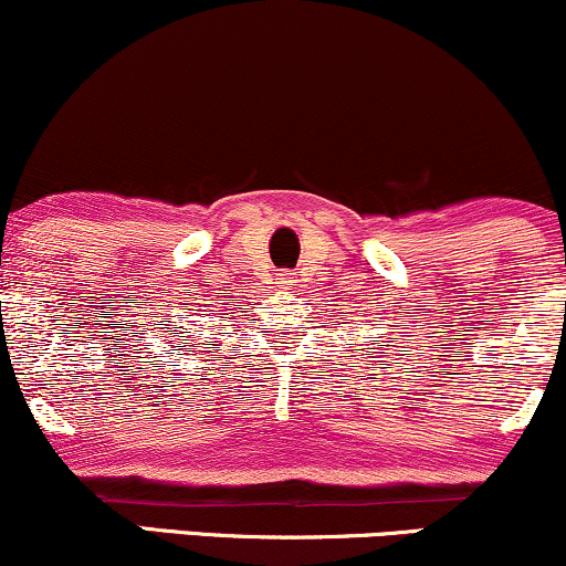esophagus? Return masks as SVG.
Segmentation results:
<instances>
[{
    "instance_id": "esophagus-1",
    "label": "esophagus",
    "mask_w": 566,
    "mask_h": 566,
    "mask_svg": "<svg viewBox=\"0 0 566 566\" xmlns=\"http://www.w3.org/2000/svg\"><path fill=\"white\" fill-rule=\"evenodd\" d=\"M295 282H297V279L292 276V274H287V271H284V274H279V276H276V287H279V290H290V287H295Z\"/></svg>"
}]
</instances>
